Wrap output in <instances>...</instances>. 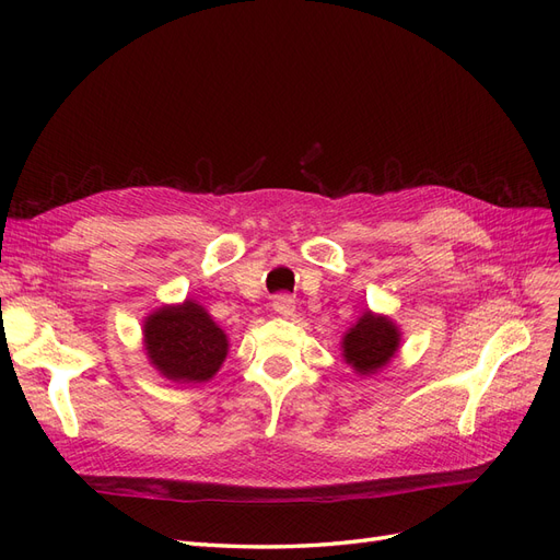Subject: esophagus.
Returning <instances> with one entry per match:
<instances>
[{"label":"esophagus","instance_id":"34e87169","mask_svg":"<svg viewBox=\"0 0 560 560\" xmlns=\"http://www.w3.org/2000/svg\"><path fill=\"white\" fill-rule=\"evenodd\" d=\"M273 311L278 313V315H284V317H290V315H294V311H296V306H294V299L292 296H276L273 299Z\"/></svg>","mask_w":560,"mask_h":560}]
</instances>
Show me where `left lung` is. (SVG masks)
Here are the masks:
<instances>
[{
    "instance_id": "8db88e82",
    "label": "left lung",
    "mask_w": 560,
    "mask_h": 560,
    "mask_svg": "<svg viewBox=\"0 0 560 560\" xmlns=\"http://www.w3.org/2000/svg\"><path fill=\"white\" fill-rule=\"evenodd\" d=\"M401 343V331L387 315L364 311L362 317L346 331L341 350L343 360L358 374L371 376L395 358Z\"/></svg>"
}]
</instances>
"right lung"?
<instances>
[{"label":"right lung","instance_id":"right-lung-1","mask_svg":"<svg viewBox=\"0 0 560 560\" xmlns=\"http://www.w3.org/2000/svg\"><path fill=\"white\" fill-rule=\"evenodd\" d=\"M144 350L167 381L206 383L226 360L229 336L200 303L186 299L144 319Z\"/></svg>","mask_w":560,"mask_h":560}]
</instances>
